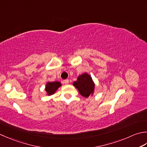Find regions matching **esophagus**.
Wrapping results in <instances>:
<instances>
[{
    "instance_id": "obj_1",
    "label": "esophagus",
    "mask_w": 147,
    "mask_h": 147,
    "mask_svg": "<svg viewBox=\"0 0 147 147\" xmlns=\"http://www.w3.org/2000/svg\"><path fill=\"white\" fill-rule=\"evenodd\" d=\"M63 82H64V83H65V84H68V83H69V80H67V79L64 80V81H63Z\"/></svg>"
}]
</instances>
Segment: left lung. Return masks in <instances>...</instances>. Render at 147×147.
<instances>
[{"label":"left lung","mask_w":147,"mask_h":147,"mask_svg":"<svg viewBox=\"0 0 147 147\" xmlns=\"http://www.w3.org/2000/svg\"><path fill=\"white\" fill-rule=\"evenodd\" d=\"M73 85L84 97H88L94 92V83L91 76L87 73L79 76L77 81L73 83Z\"/></svg>","instance_id":"left-lung-1"}]
</instances>
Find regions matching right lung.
<instances>
[{
  "label": "right lung",
  "instance_id": "1",
  "mask_svg": "<svg viewBox=\"0 0 147 147\" xmlns=\"http://www.w3.org/2000/svg\"><path fill=\"white\" fill-rule=\"evenodd\" d=\"M60 86H61V83L59 82H48L47 84V87H46V91L49 96L52 95L55 92V91Z\"/></svg>",
  "mask_w": 147,
  "mask_h": 147
}]
</instances>
